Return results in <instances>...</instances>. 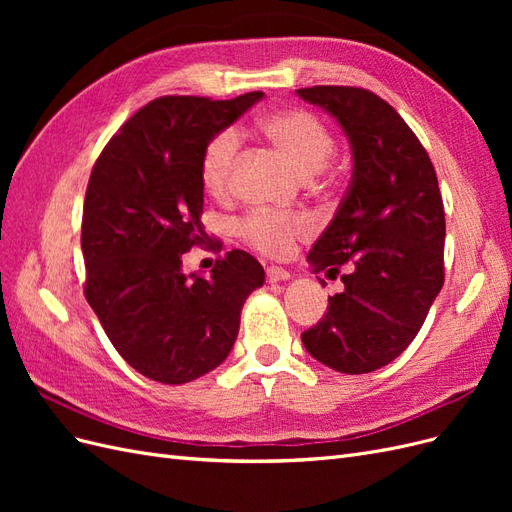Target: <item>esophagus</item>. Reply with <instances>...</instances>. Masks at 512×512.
Instances as JSON below:
<instances>
[{
  "label": "esophagus",
  "instance_id": "obj_1",
  "mask_svg": "<svg viewBox=\"0 0 512 512\" xmlns=\"http://www.w3.org/2000/svg\"><path fill=\"white\" fill-rule=\"evenodd\" d=\"M292 277L290 271L282 269V267H267V282L269 284H277V282H288Z\"/></svg>",
  "mask_w": 512,
  "mask_h": 512
}]
</instances>
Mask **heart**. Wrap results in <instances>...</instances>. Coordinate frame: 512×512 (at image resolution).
<instances>
[{
	"instance_id": "b5f03b06",
	"label": "heart",
	"mask_w": 512,
	"mask_h": 512,
	"mask_svg": "<svg viewBox=\"0 0 512 512\" xmlns=\"http://www.w3.org/2000/svg\"><path fill=\"white\" fill-rule=\"evenodd\" d=\"M269 141L284 151L301 168L314 175L327 166L333 153V136L324 123L301 108H284L267 115L260 123ZM239 156V132L226 128L207 143L200 160V181L211 196H224L230 190L232 173ZM312 224L303 213H284L273 209H254L237 222V235L269 256H284L297 239L309 235Z\"/></svg>"
}]
</instances>
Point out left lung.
<instances>
[{
  "mask_svg": "<svg viewBox=\"0 0 512 512\" xmlns=\"http://www.w3.org/2000/svg\"><path fill=\"white\" fill-rule=\"evenodd\" d=\"M297 96L329 113L352 149L348 192L307 256L314 273L337 275L348 265L344 290L301 339L322 365L369 374L410 346L442 290L438 177L408 123L371 91L316 85Z\"/></svg>",
  "mask_w": 512,
  "mask_h": 512,
  "instance_id": "obj_1",
  "label": "left lung"
}]
</instances>
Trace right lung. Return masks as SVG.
<instances>
[{
	"label": "right lung",
	"instance_id": "add662e5",
	"mask_svg": "<svg viewBox=\"0 0 512 512\" xmlns=\"http://www.w3.org/2000/svg\"><path fill=\"white\" fill-rule=\"evenodd\" d=\"M262 91L235 100L164 96L132 115L91 170L81 250L85 297L115 350L138 374L185 384L226 361L245 299L265 269L226 252L209 277L183 273V254L207 239L200 160Z\"/></svg>",
	"mask_w": 512,
	"mask_h": 512
}]
</instances>
